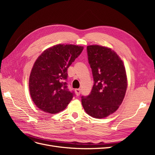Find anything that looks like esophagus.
<instances>
[{
	"instance_id": "esophagus-1",
	"label": "esophagus",
	"mask_w": 155,
	"mask_h": 155,
	"mask_svg": "<svg viewBox=\"0 0 155 155\" xmlns=\"http://www.w3.org/2000/svg\"><path fill=\"white\" fill-rule=\"evenodd\" d=\"M75 92H76V96H78L80 95L81 90L79 88H77V89H76V90H75Z\"/></svg>"
}]
</instances>
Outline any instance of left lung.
Here are the masks:
<instances>
[{
    "mask_svg": "<svg viewBox=\"0 0 155 155\" xmlns=\"http://www.w3.org/2000/svg\"><path fill=\"white\" fill-rule=\"evenodd\" d=\"M94 85L91 94L81 97L87 113L104 118L118 109L125 97L127 79L123 61L114 51L99 45L87 47Z\"/></svg>",
    "mask_w": 155,
    "mask_h": 155,
    "instance_id": "8db88e82",
    "label": "left lung"
}]
</instances>
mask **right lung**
<instances>
[{"mask_svg":"<svg viewBox=\"0 0 155 155\" xmlns=\"http://www.w3.org/2000/svg\"><path fill=\"white\" fill-rule=\"evenodd\" d=\"M83 50L74 45H58L45 50L35 62L29 79L31 99L41 110H63L74 96L68 88V68Z\"/></svg>","mask_w":155,"mask_h":155,"instance_id":"obj_1","label":"right lung"}]
</instances>
